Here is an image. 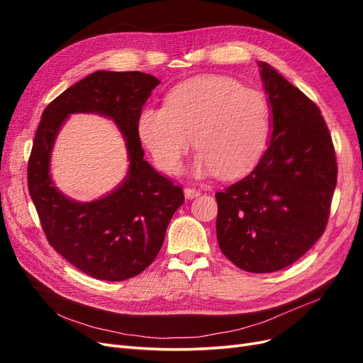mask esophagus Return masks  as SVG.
Returning <instances> with one entry per match:
<instances>
[{"mask_svg": "<svg viewBox=\"0 0 363 363\" xmlns=\"http://www.w3.org/2000/svg\"><path fill=\"white\" fill-rule=\"evenodd\" d=\"M184 196L188 200H192V199H195V196H199L200 195V191L199 189H194V188H184Z\"/></svg>", "mask_w": 363, "mask_h": 363, "instance_id": "esophagus-1", "label": "esophagus"}]
</instances>
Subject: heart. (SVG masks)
<instances>
[{"instance_id": "heart-1", "label": "heart", "mask_w": 363, "mask_h": 363, "mask_svg": "<svg viewBox=\"0 0 363 363\" xmlns=\"http://www.w3.org/2000/svg\"><path fill=\"white\" fill-rule=\"evenodd\" d=\"M271 108L263 92L224 75H199L168 92L164 106L140 112L138 135L157 167L177 174L194 144L191 172L235 179L255 167L265 151Z\"/></svg>"}]
</instances>
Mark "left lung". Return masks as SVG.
I'll use <instances>...</instances> for the list:
<instances>
[{"label": "left lung", "mask_w": 363, "mask_h": 363, "mask_svg": "<svg viewBox=\"0 0 363 363\" xmlns=\"http://www.w3.org/2000/svg\"><path fill=\"white\" fill-rule=\"evenodd\" d=\"M271 108V139L242 180L216 192V238L248 272L298 260L324 233L336 188V157L321 111L298 87L257 62Z\"/></svg>", "instance_id": "left-lung-1"}]
</instances>
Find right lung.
<instances>
[{"label": "right lung", "mask_w": 363, "mask_h": 363, "mask_svg": "<svg viewBox=\"0 0 363 363\" xmlns=\"http://www.w3.org/2000/svg\"><path fill=\"white\" fill-rule=\"evenodd\" d=\"M159 83L155 75L139 71H96L62 92L42 113L28 160V192L50 245L94 279L123 281L151 265L174 212L184 201L180 186L144 159L138 135L142 107ZM75 113L112 118L126 140L128 175L92 202L69 199L50 177L57 135Z\"/></svg>", "instance_id": "1"}]
</instances>
